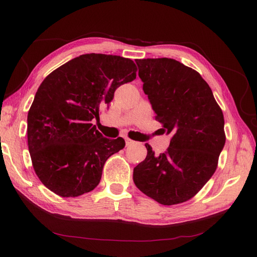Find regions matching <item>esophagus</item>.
I'll return each instance as SVG.
<instances>
[{
    "instance_id": "obj_1",
    "label": "esophagus",
    "mask_w": 257,
    "mask_h": 257,
    "mask_svg": "<svg viewBox=\"0 0 257 257\" xmlns=\"http://www.w3.org/2000/svg\"><path fill=\"white\" fill-rule=\"evenodd\" d=\"M134 144V141L129 138H125V146H132Z\"/></svg>"
}]
</instances>
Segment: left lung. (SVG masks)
Wrapping results in <instances>:
<instances>
[{"label": "left lung", "instance_id": "obj_1", "mask_svg": "<svg viewBox=\"0 0 257 257\" xmlns=\"http://www.w3.org/2000/svg\"><path fill=\"white\" fill-rule=\"evenodd\" d=\"M156 120L171 135L166 152L147 144L146 159L134 169L141 192L163 205L190 200L215 172L225 144L224 117L206 81L172 58L136 61Z\"/></svg>", "mask_w": 257, "mask_h": 257}]
</instances>
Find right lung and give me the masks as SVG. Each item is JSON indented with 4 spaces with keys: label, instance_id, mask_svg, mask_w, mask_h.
<instances>
[{
    "label": "right lung",
    "instance_id": "obj_1",
    "mask_svg": "<svg viewBox=\"0 0 257 257\" xmlns=\"http://www.w3.org/2000/svg\"><path fill=\"white\" fill-rule=\"evenodd\" d=\"M136 72L132 59L91 53L43 80L27 114V144L33 168L47 189L73 198L100 182L106 160L125 144L121 137H103L92 120Z\"/></svg>",
    "mask_w": 257,
    "mask_h": 257
}]
</instances>
